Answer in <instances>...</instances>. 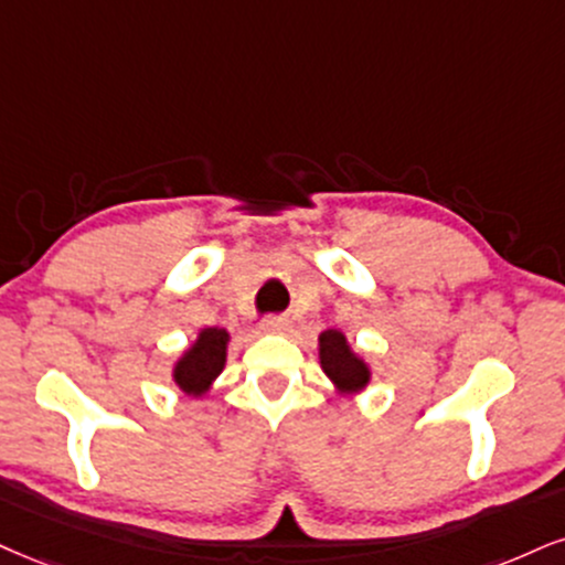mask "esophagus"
I'll return each mask as SVG.
<instances>
[{"label":"esophagus","instance_id":"esophagus-1","mask_svg":"<svg viewBox=\"0 0 565 565\" xmlns=\"http://www.w3.org/2000/svg\"><path fill=\"white\" fill-rule=\"evenodd\" d=\"M262 330L264 332H285V330H288V317H277V315L264 317L262 319Z\"/></svg>","mask_w":565,"mask_h":565}]
</instances>
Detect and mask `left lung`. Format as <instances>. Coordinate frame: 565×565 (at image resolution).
<instances>
[{"instance_id": "obj_1", "label": "left lung", "mask_w": 565, "mask_h": 565, "mask_svg": "<svg viewBox=\"0 0 565 565\" xmlns=\"http://www.w3.org/2000/svg\"><path fill=\"white\" fill-rule=\"evenodd\" d=\"M319 359L322 369L343 393H356L369 382V369L353 351L348 348L343 332L327 330L319 335Z\"/></svg>"}]
</instances>
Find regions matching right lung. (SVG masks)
<instances>
[{
  "label": "right lung",
  "instance_id": "right-lung-1",
  "mask_svg": "<svg viewBox=\"0 0 565 565\" xmlns=\"http://www.w3.org/2000/svg\"><path fill=\"white\" fill-rule=\"evenodd\" d=\"M225 348H227V332L220 327H209L201 330L196 345L178 361L175 366V382L180 390L188 395L206 393L212 380L217 377L225 366Z\"/></svg>",
  "mask_w": 565,
  "mask_h": 565
}]
</instances>
